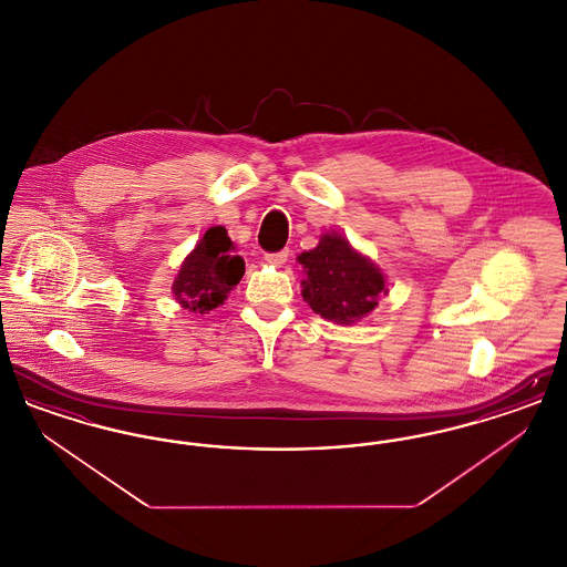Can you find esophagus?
Wrapping results in <instances>:
<instances>
[{"label": "esophagus", "mask_w": 567, "mask_h": 567, "mask_svg": "<svg viewBox=\"0 0 567 567\" xmlns=\"http://www.w3.org/2000/svg\"><path fill=\"white\" fill-rule=\"evenodd\" d=\"M266 261H268L270 266L280 268V266H285V264L289 261V250H280V252H268V255H266Z\"/></svg>", "instance_id": "esophagus-1"}]
</instances>
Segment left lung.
Segmentation results:
<instances>
[{"mask_svg":"<svg viewBox=\"0 0 567 567\" xmlns=\"http://www.w3.org/2000/svg\"><path fill=\"white\" fill-rule=\"evenodd\" d=\"M301 296L308 306L331 323L351 324L368 317L386 296V280L377 264L354 250L347 238L323 234L317 248L301 252Z\"/></svg>","mask_w":567,"mask_h":567,"instance_id":"1","label":"left lung"}]
</instances>
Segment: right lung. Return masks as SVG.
Returning a JSON list of instances; mask_svg holds the SVG:
<instances>
[{"instance_id":"obj_1","label":"right lung","mask_w":567,"mask_h":567,"mask_svg":"<svg viewBox=\"0 0 567 567\" xmlns=\"http://www.w3.org/2000/svg\"><path fill=\"white\" fill-rule=\"evenodd\" d=\"M225 227H210L183 261L172 285L181 308L206 315L218 308L243 280L244 259L234 252Z\"/></svg>"}]
</instances>
